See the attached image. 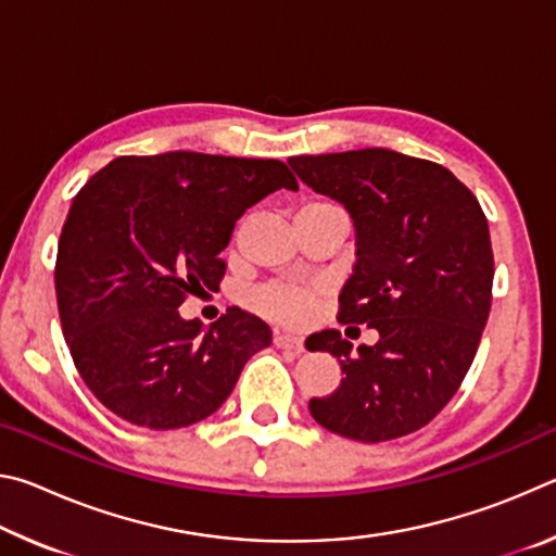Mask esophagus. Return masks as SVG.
Returning a JSON list of instances; mask_svg holds the SVG:
<instances>
[{"label": "esophagus", "mask_w": 556, "mask_h": 556, "mask_svg": "<svg viewBox=\"0 0 556 556\" xmlns=\"http://www.w3.org/2000/svg\"><path fill=\"white\" fill-rule=\"evenodd\" d=\"M275 345L281 348V351H289V353H294V355H299L301 351H304V341H301L299 336L285 333V331H277L275 333Z\"/></svg>", "instance_id": "1"}]
</instances>
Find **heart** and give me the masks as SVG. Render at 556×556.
I'll list each match as a JSON object with an SVG mask.
<instances>
[{"instance_id": "heart-1", "label": "heart", "mask_w": 556, "mask_h": 556, "mask_svg": "<svg viewBox=\"0 0 556 556\" xmlns=\"http://www.w3.org/2000/svg\"><path fill=\"white\" fill-rule=\"evenodd\" d=\"M301 211H331V213H343L341 205L333 201L316 199L308 201ZM345 215V213H343ZM252 304H255L257 312H262L269 318L281 324H304L308 316H312L314 308V291L304 287H291V285H275L260 289L255 296H252Z\"/></svg>"}]
</instances>
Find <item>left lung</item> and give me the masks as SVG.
I'll return each instance as SVG.
<instances>
[{
	"instance_id": "8db88e82",
	"label": "left lung",
	"mask_w": 556,
	"mask_h": 556,
	"mask_svg": "<svg viewBox=\"0 0 556 556\" xmlns=\"http://www.w3.org/2000/svg\"><path fill=\"white\" fill-rule=\"evenodd\" d=\"M316 193L351 213L357 262L341 289V324H368L375 345L338 331L308 336L341 363V384L314 397L324 429L378 444L429 425L473 363L491 314L493 248L476 195L427 159L392 149L291 156Z\"/></svg>"
}]
</instances>
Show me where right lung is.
<instances>
[{
  "label": "right lung",
  "instance_id": "right-lung-1",
  "mask_svg": "<svg viewBox=\"0 0 556 556\" xmlns=\"http://www.w3.org/2000/svg\"><path fill=\"white\" fill-rule=\"evenodd\" d=\"M279 188L299 184L277 159L195 152L119 156L80 188L55 296L75 368L110 412L147 429L191 427L271 343L269 326L238 306L208 328L178 306L218 289L235 223Z\"/></svg>",
  "mask_w": 556,
  "mask_h": 556
}]
</instances>
